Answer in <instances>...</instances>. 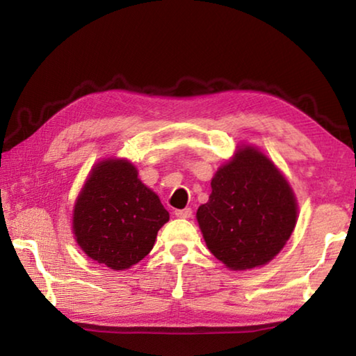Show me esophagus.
Returning a JSON list of instances; mask_svg holds the SVG:
<instances>
[{
	"label": "esophagus",
	"mask_w": 356,
	"mask_h": 356,
	"mask_svg": "<svg viewBox=\"0 0 356 356\" xmlns=\"http://www.w3.org/2000/svg\"><path fill=\"white\" fill-rule=\"evenodd\" d=\"M176 216L177 218H191L193 210L191 209H179V210H176Z\"/></svg>",
	"instance_id": "obj_1"
}]
</instances>
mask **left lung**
I'll return each mask as SVG.
<instances>
[{"label":"left lung","mask_w":356,"mask_h":356,"mask_svg":"<svg viewBox=\"0 0 356 356\" xmlns=\"http://www.w3.org/2000/svg\"><path fill=\"white\" fill-rule=\"evenodd\" d=\"M196 218L210 252L231 270H246L282 250L297 222V202L272 161L243 147L215 174Z\"/></svg>","instance_id":"1"}]
</instances>
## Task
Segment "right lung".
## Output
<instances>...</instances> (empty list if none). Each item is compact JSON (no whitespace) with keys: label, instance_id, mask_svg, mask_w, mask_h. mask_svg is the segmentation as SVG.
<instances>
[{"label":"right lung","instance_id":"right-lung-1","mask_svg":"<svg viewBox=\"0 0 356 356\" xmlns=\"http://www.w3.org/2000/svg\"><path fill=\"white\" fill-rule=\"evenodd\" d=\"M170 213L138 179L127 160H105L94 168L74 210L76 243L113 270L138 264L154 248Z\"/></svg>","mask_w":356,"mask_h":356}]
</instances>
